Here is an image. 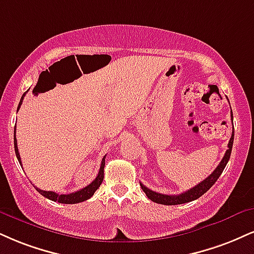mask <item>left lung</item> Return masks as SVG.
<instances>
[{
    "label": "left lung",
    "instance_id": "1",
    "mask_svg": "<svg viewBox=\"0 0 254 254\" xmlns=\"http://www.w3.org/2000/svg\"><path fill=\"white\" fill-rule=\"evenodd\" d=\"M232 111V110H231ZM232 117V122H233V115H231ZM233 140H234V131L232 132L231 139L228 142V149L225 152V156L222 157L221 162L218 167L215 168V170L210 175L204 179L202 182H200L198 185L195 186V187L190 188L189 190L185 191V193L179 194V195H166V194H161V193H156V191L151 190V189L146 188L143 183H139L140 188L143 189L148 198H150L151 201L156 203H161V204H167V206H173V204H181V203H187L190 202V201H194L198 198L200 196L206 193L208 189L212 187L214 183L218 181V179L221 175L222 172H224L226 164H227L228 160L231 157V152H232V146H233Z\"/></svg>",
    "mask_w": 254,
    "mask_h": 254
}]
</instances>
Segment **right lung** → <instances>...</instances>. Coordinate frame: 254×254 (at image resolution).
I'll return each instance as SVG.
<instances>
[{
	"instance_id": "add662e5",
	"label": "right lung",
	"mask_w": 254,
	"mask_h": 254,
	"mask_svg": "<svg viewBox=\"0 0 254 254\" xmlns=\"http://www.w3.org/2000/svg\"><path fill=\"white\" fill-rule=\"evenodd\" d=\"M24 94H26V93H24ZM24 94H23L22 98H21V100H20L19 109H20L21 104H22ZM19 109H17V110H19ZM15 131H16V129H14V148H15V154H16L17 160H19L20 164H21V157H20V154H19V149H17V140H16V137H15ZM21 167H22V164H21ZM104 167H105V156L103 157L102 164H100L99 173H98V175H97L96 179H94L93 181L90 183V185L86 186V187L80 189V190H78V191H74V193L61 194L60 195V194L54 193V191L41 190V189H39V188H36V187H35V189L39 191L40 194L44 195L45 197L50 198V200L56 201V202H59V203L72 204V203L82 202V201H86L87 198H90L91 196H92V195L94 194V191H96L97 189L100 187V185H102V182H103V180H104Z\"/></svg>"
}]
</instances>
